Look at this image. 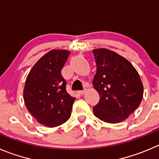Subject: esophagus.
Segmentation results:
<instances>
[{
    "label": "esophagus",
    "mask_w": 159,
    "mask_h": 159,
    "mask_svg": "<svg viewBox=\"0 0 159 159\" xmlns=\"http://www.w3.org/2000/svg\"><path fill=\"white\" fill-rule=\"evenodd\" d=\"M85 91H86L85 90H78V91H77V93H78L79 94L82 95V94H84V93H85Z\"/></svg>",
    "instance_id": "esophagus-1"
}]
</instances>
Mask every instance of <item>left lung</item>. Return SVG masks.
Segmentation results:
<instances>
[{
  "instance_id": "1",
  "label": "left lung",
  "mask_w": 159,
  "mask_h": 159,
  "mask_svg": "<svg viewBox=\"0 0 159 159\" xmlns=\"http://www.w3.org/2000/svg\"><path fill=\"white\" fill-rule=\"evenodd\" d=\"M93 53L97 65L93 85L100 96L93 112L104 122L119 123L139 107L143 84L137 69L122 56L106 48Z\"/></svg>"
}]
</instances>
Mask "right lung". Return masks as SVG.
Masks as SVG:
<instances>
[{"label": "right lung", "instance_id": "1", "mask_svg": "<svg viewBox=\"0 0 159 159\" xmlns=\"http://www.w3.org/2000/svg\"><path fill=\"white\" fill-rule=\"evenodd\" d=\"M70 51L53 49L33 66L25 80V107L39 123L48 127L61 125L69 119L75 98L66 91L61 74Z\"/></svg>", "mask_w": 159, "mask_h": 159}]
</instances>
